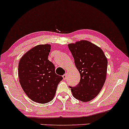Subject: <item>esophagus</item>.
I'll return each instance as SVG.
<instances>
[{
  "label": "esophagus",
  "instance_id": "esophagus-1",
  "mask_svg": "<svg viewBox=\"0 0 129 129\" xmlns=\"http://www.w3.org/2000/svg\"><path fill=\"white\" fill-rule=\"evenodd\" d=\"M66 76H67V75H66V74H64L63 75V79H64V80H66Z\"/></svg>",
  "mask_w": 129,
  "mask_h": 129
}]
</instances>
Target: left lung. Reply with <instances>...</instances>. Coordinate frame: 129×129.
Wrapping results in <instances>:
<instances>
[{
    "label": "left lung",
    "mask_w": 129,
    "mask_h": 129,
    "mask_svg": "<svg viewBox=\"0 0 129 129\" xmlns=\"http://www.w3.org/2000/svg\"><path fill=\"white\" fill-rule=\"evenodd\" d=\"M80 80L71 88L72 95L82 102L91 101L98 96L106 80L107 59L100 47L91 42L82 40L68 44Z\"/></svg>",
    "instance_id": "obj_1"
}]
</instances>
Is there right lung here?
Returning a JSON list of instances; mask_svg holds the SVG:
<instances>
[{
  "mask_svg": "<svg viewBox=\"0 0 129 129\" xmlns=\"http://www.w3.org/2000/svg\"><path fill=\"white\" fill-rule=\"evenodd\" d=\"M50 45L40 44L22 57L18 65L21 87L33 101L46 104L53 99L57 86L62 80L56 74L54 64L48 60Z\"/></svg>",
  "mask_w": 129,
  "mask_h": 129,
  "instance_id": "right-lung-1",
  "label": "right lung"
}]
</instances>
